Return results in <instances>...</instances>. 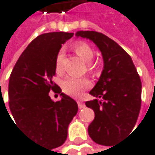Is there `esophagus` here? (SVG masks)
<instances>
[{"mask_svg":"<svg viewBox=\"0 0 155 155\" xmlns=\"http://www.w3.org/2000/svg\"><path fill=\"white\" fill-rule=\"evenodd\" d=\"M78 107H79V108H83V107H85L84 103L82 102L81 100H78Z\"/></svg>","mask_w":155,"mask_h":155,"instance_id":"esophagus-1","label":"esophagus"}]
</instances>
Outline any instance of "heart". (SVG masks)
Here are the masks:
<instances>
[{"mask_svg": "<svg viewBox=\"0 0 155 155\" xmlns=\"http://www.w3.org/2000/svg\"><path fill=\"white\" fill-rule=\"evenodd\" d=\"M74 50L82 61L88 64L87 65L88 71L91 72V73H94L95 68L91 64V61H93L94 57V50L91 49V48L84 42H78L74 46ZM61 64H62V53L59 52L55 60V69L57 71V73H61ZM90 86H91L90 80L84 78L67 77L61 82L62 91L65 94L72 96H79L86 89L90 88Z\"/></svg>", "mask_w": 155, "mask_h": 155, "instance_id": "1", "label": "heart"}]
</instances>
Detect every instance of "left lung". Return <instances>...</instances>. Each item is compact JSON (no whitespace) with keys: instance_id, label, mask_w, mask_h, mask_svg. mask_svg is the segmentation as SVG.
Listing matches in <instances>:
<instances>
[{"instance_id":"obj_1","label":"left lung","mask_w":155,"mask_h":155,"mask_svg":"<svg viewBox=\"0 0 155 155\" xmlns=\"http://www.w3.org/2000/svg\"><path fill=\"white\" fill-rule=\"evenodd\" d=\"M76 36L93 41L102 53L104 69L90 91L96 99L85 103L95 114L88 133L95 143L112 146L136 125L141 107L140 78L131 57L112 39L94 31H79Z\"/></svg>"}]
</instances>
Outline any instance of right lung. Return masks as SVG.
Masks as SVG:
<instances>
[{"mask_svg":"<svg viewBox=\"0 0 155 155\" xmlns=\"http://www.w3.org/2000/svg\"><path fill=\"white\" fill-rule=\"evenodd\" d=\"M73 35L54 31L37 36L22 52L9 78V107L15 124L36 143L51 150L64 143L68 125L78 109L76 101L52 81L56 56ZM50 89L61 94L60 101L50 98Z\"/></svg>","mask_w":155,"mask_h":155,"instance_id":"add662e5","label":"right lung"}]
</instances>
